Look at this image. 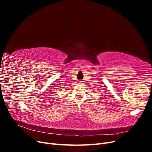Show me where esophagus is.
I'll list each match as a JSON object with an SVG mask.
<instances>
[{"instance_id":"obj_1","label":"esophagus","mask_w":152,"mask_h":152,"mask_svg":"<svg viewBox=\"0 0 152 152\" xmlns=\"http://www.w3.org/2000/svg\"><path fill=\"white\" fill-rule=\"evenodd\" d=\"M79 84H82V81H80V82H79Z\"/></svg>"}]
</instances>
